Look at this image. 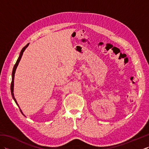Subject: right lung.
<instances>
[{"label":"right lung","mask_w":149,"mask_h":149,"mask_svg":"<svg viewBox=\"0 0 149 149\" xmlns=\"http://www.w3.org/2000/svg\"><path fill=\"white\" fill-rule=\"evenodd\" d=\"M29 43L27 44V45H26V46H25L23 49H22L21 52H20V56H19L18 58V59H17V62H16V63H15V65L14 67H13V72H12V81H11V95H12L13 99H14L15 102H16V104H17V106H18V107H19V106H18V103H17V100H16V99H15V96H14V93H13V89H14V77H15V74L16 69H17V66H18V63H19V62H20V59H21V58H22V55H23V52H24V50H26V49L27 47H28V45H29ZM19 109H20V111H21V113H22V115H24L23 113H22V110H21V109H20V107H19Z\"/></svg>","instance_id":"1"}]
</instances>
